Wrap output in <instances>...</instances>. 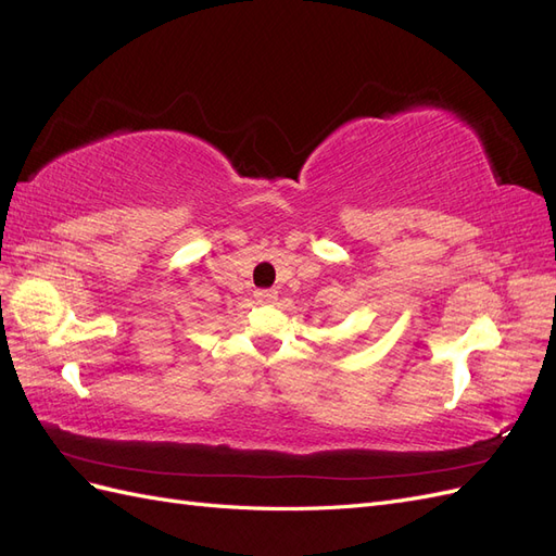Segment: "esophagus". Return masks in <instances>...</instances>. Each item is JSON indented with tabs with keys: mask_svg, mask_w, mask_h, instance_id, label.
Listing matches in <instances>:
<instances>
[{
	"mask_svg": "<svg viewBox=\"0 0 556 556\" xmlns=\"http://www.w3.org/2000/svg\"><path fill=\"white\" fill-rule=\"evenodd\" d=\"M278 292L276 290H257L255 292V299L262 301V304H271V301H276Z\"/></svg>",
	"mask_w": 556,
	"mask_h": 556,
	"instance_id": "obj_1",
	"label": "esophagus"
}]
</instances>
